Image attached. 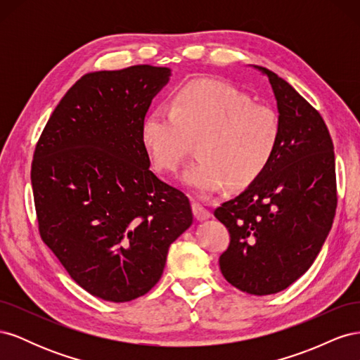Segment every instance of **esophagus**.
I'll return each instance as SVG.
<instances>
[{
    "label": "esophagus",
    "instance_id": "esophagus-1",
    "mask_svg": "<svg viewBox=\"0 0 360 360\" xmlns=\"http://www.w3.org/2000/svg\"><path fill=\"white\" fill-rule=\"evenodd\" d=\"M192 210H193V216H195V219L197 221H205V219H209L210 217V212L205 209L204 205H201L200 202H193L192 204Z\"/></svg>",
    "mask_w": 360,
    "mask_h": 360
}]
</instances>
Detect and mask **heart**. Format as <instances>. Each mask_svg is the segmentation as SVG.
Wrapping results in <instances>:
<instances>
[{
  "instance_id": "b5f03b06",
  "label": "heart",
  "mask_w": 360,
  "mask_h": 360,
  "mask_svg": "<svg viewBox=\"0 0 360 360\" xmlns=\"http://www.w3.org/2000/svg\"><path fill=\"white\" fill-rule=\"evenodd\" d=\"M281 122L267 105L222 82L192 81L174 93L169 108L150 111L141 127L148 158L160 172H177L200 139L201 158L184 172L183 183L200 197L228 184L243 189L255 183L279 146Z\"/></svg>"
}]
</instances>
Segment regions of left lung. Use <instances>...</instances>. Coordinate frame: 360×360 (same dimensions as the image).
Here are the masks:
<instances>
[{
  "label": "left lung",
  "instance_id": "left-lung-1",
  "mask_svg": "<svg viewBox=\"0 0 360 360\" xmlns=\"http://www.w3.org/2000/svg\"><path fill=\"white\" fill-rule=\"evenodd\" d=\"M254 68L275 94L279 146L263 176L214 216L231 237L219 258L224 278L267 296L290 287L317 258L333 224L336 177L333 143L319 111L276 73Z\"/></svg>",
  "mask_w": 360,
  "mask_h": 360
}]
</instances>
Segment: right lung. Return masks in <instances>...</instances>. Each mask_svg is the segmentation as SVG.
Masks as SVG:
<instances>
[{"label":"right lung","instance_id":"1","mask_svg":"<svg viewBox=\"0 0 360 360\" xmlns=\"http://www.w3.org/2000/svg\"><path fill=\"white\" fill-rule=\"evenodd\" d=\"M171 69L84 75L43 129L31 167L39 231L70 278L108 302L144 296L192 225L186 195L150 169L141 127Z\"/></svg>","mask_w":360,"mask_h":360}]
</instances>
